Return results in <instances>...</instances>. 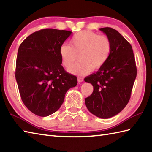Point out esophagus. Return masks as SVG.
<instances>
[{"instance_id":"1","label":"esophagus","mask_w":152,"mask_h":152,"mask_svg":"<svg viewBox=\"0 0 152 152\" xmlns=\"http://www.w3.org/2000/svg\"><path fill=\"white\" fill-rule=\"evenodd\" d=\"M83 81V78H80V77H78V82H82Z\"/></svg>"}]
</instances>
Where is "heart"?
<instances>
[{"label":"heart","instance_id":"b5f03b06","mask_svg":"<svg viewBox=\"0 0 152 152\" xmlns=\"http://www.w3.org/2000/svg\"><path fill=\"white\" fill-rule=\"evenodd\" d=\"M70 44H63L59 48L61 63L66 69H69L79 56L80 62L69 70L70 73L79 76L101 69L108 61L112 51L111 42L107 37L89 31L74 34Z\"/></svg>","mask_w":152,"mask_h":152}]
</instances>
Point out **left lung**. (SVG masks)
<instances>
[{
    "mask_svg": "<svg viewBox=\"0 0 152 152\" xmlns=\"http://www.w3.org/2000/svg\"><path fill=\"white\" fill-rule=\"evenodd\" d=\"M112 44L110 56L104 65L85 78L93 86L92 94L86 98L88 110L102 119L117 115L129 101L137 67L131 45L112 28H99Z\"/></svg>",
    "mask_w": 152,
    "mask_h": 152,
    "instance_id": "8db88e82",
    "label": "left lung"
}]
</instances>
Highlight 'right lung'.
Returning <instances> with one entry per match:
<instances>
[{
    "instance_id": "1",
    "label": "right lung",
    "mask_w": 152,
    "mask_h": 152,
    "mask_svg": "<svg viewBox=\"0 0 152 152\" xmlns=\"http://www.w3.org/2000/svg\"><path fill=\"white\" fill-rule=\"evenodd\" d=\"M71 33L44 28L29 35L19 47L15 69L19 91L25 106L38 116L57 111L66 91L78 83L76 76L64 70L59 52Z\"/></svg>"
}]
</instances>
